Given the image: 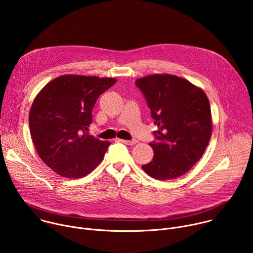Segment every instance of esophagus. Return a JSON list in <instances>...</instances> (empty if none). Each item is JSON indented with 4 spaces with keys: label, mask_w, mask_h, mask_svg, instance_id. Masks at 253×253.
Here are the masks:
<instances>
[{
    "label": "esophagus",
    "mask_w": 253,
    "mask_h": 253,
    "mask_svg": "<svg viewBox=\"0 0 253 253\" xmlns=\"http://www.w3.org/2000/svg\"><path fill=\"white\" fill-rule=\"evenodd\" d=\"M119 141H120L121 143L126 144V145H134V144L137 142L136 140H123V139H120Z\"/></svg>",
    "instance_id": "1"
}]
</instances>
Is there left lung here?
<instances>
[{
    "label": "left lung",
    "instance_id": "left-lung-1",
    "mask_svg": "<svg viewBox=\"0 0 253 253\" xmlns=\"http://www.w3.org/2000/svg\"><path fill=\"white\" fill-rule=\"evenodd\" d=\"M154 125L151 162L142 165L149 176L170 180L182 176L201 158L211 137V111L205 93L189 81L172 75L136 80Z\"/></svg>",
    "mask_w": 253,
    "mask_h": 253
}]
</instances>
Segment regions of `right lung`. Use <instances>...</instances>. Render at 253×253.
I'll use <instances>...</instances> for the list:
<instances>
[{
	"instance_id": "1",
	"label": "right lung",
	"mask_w": 253,
	"mask_h": 253,
	"mask_svg": "<svg viewBox=\"0 0 253 253\" xmlns=\"http://www.w3.org/2000/svg\"><path fill=\"white\" fill-rule=\"evenodd\" d=\"M114 78L66 75L48 83L33 102L29 126L40 158L66 178H82L103 160L110 142L89 135L92 110Z\"/></svg>"
}]
</instances>
